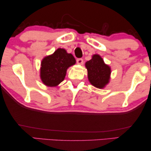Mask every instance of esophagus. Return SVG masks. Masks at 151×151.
<instances>
[{"label": "esophagus", "mask_w": 151, "mask_h": 151, "mask_svg": "<svg viewBox=\"0 0 151 151\" xmlns=\"http://www.w3.org/2000/svg\"><path fill=\"white\" fill-rule=\"evenodd\" d=\"M83 63V59L79 58V59H77V63H78V64H80V65H82Z\"/></svg>", "instance_id": "34e87169"}]
</instances>
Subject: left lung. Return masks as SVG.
<instances>
[{
    "mask_svg": "<svg viewBox=\"0 0 151 151\" xmlns=\"http://www.w3.org/2000/svg\"><path fill=\"white\" fill-rule=\"evenodd\" d=\"M88 70V80L96 88L102 89L109 83L111 69L105 64L101 57L95 54L85 64Z\"/></svg>",
    "mask_w": 151,
    "mask_h": 151,
    "instance_id": "1",
    "label": "left lung"
}]
</instances>
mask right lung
Instances as JSON below:
<instances>
[{
	"mask_svg": "<svg viewBox=\"0 0 151 151\" xmlns=\"http://www.w3.org/2000/svg\"><path fill=\"white\" fill-rule=\"evenodd\" d=\"M76 63L72 54L65 49L59 48L52 55L46 56L41 63L40 78L48 87H55L63 81L68 68Z\"/></svg>",
	"mask_w": 151,
	"mask_h": 151,
	"instance_id": "add662e5",
	"label": "right lung"
}]
</instances>
